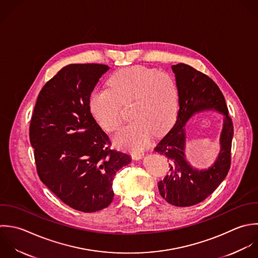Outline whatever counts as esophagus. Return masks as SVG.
I'll return each instance as SVG.
<instances>
[{
  "label": "esophagus",
  "mask_w": 258,
  "mask_h": 258,
  "mask_svg": "<svg viewBox=\"0 0 258 258\" xmlns=\"http://www.w3.org/2000/svg\"><path fill=\"white\" fill-rule=\"evenodd\" d=\"M144 156H145V153H144V152H138V153H133V154H132V158L135 159V160H140V159H142Z\"/></svg>",
  "instance_id": "esophagus-1"
}]
</instances>
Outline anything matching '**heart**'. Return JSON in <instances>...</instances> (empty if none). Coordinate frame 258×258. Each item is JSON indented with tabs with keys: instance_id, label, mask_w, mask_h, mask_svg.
Returning a JSON list of instances; mask_svg holds the SVG:
<instances>
[{
	"instance_id": "obj_1",
	"label": "heart",
	"mask_w": 258,
	"mask_h": 258,
	"mask_svg": "<svg viewBox=\"0 0 258 258\" xmlns=\"http://www.w3.org/2000/svg\"><path fill=\"white\" fill-rule=\"evenodd\" d=\"M108 88L94 90L89 110L97 123L107 132L117 130L122 121L121 104L133 102L132 122L123 126L114 142L130 150H141L153 135L164 136L175 124L179 110V91L168 73L144 66L116 70L107 80Z\"/></svg>"
}]
</instances>
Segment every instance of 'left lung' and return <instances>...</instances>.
<instances>
[{
	"label": "left lung",
	"mask_w": 258,
	"mask_h": 258,
	"mask_svg": "<svg viewBox=\"0 0 258 258\" xmlns=\"http://www.w3.org/2000/svg\"><path fill=\"white\" fill-rule=\"evenodd\" d=\"M172 69L178 86L180 108L174 126L155 148L170 162V173L158 183V187L161 196L169 204L189 207L210 196L227 176L231 165L233 122L220 88L209 76L184 63L173 65ZM211 109L225 115L222 149L212 167L197 170L190 167L184 157L183 125L196 112Z\"/></svg>",
	"instance_id": "8db88e82"
}]
</instances>
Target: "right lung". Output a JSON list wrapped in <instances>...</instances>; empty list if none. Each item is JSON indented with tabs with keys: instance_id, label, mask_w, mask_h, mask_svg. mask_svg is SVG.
<instances>
[{
	"instance_id": "obj_1",
	"label": "right lung",
	"mask_w": 258,
	"mask_h": 258,
	"mask_svg": "<svg viewBox=\"0 0 258 258\" xmlns=\"http://www.w3.org/2000/svg\"><path fill=\"white\" fill-rule=\"evenodd\" d=\"M108 69L96 63L63 67L41 89L29 127L40 180L63 203L85 213L112 202L113 177L132 161L110 148L89 110L90 94Z\"/></svg>"
}]
</instances>
